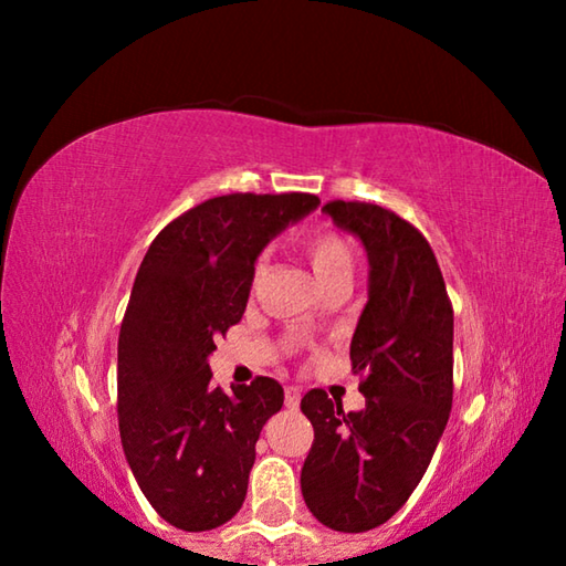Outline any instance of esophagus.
I'll return each instance as SVG.
<instances>
[{"instance_id":"esophagus-1","label":"esophagus","mask_w":566,"mask_h":566,"mask_svg":"<svg viewBox=\"0 0 566 566\" xmlns=\"http://www.w3.org/2000/svg\"><path fill=\"white\" fill-rule=\"evenodd\" d=\"M300 399H302L300 387H286V389H284V405L290 407V409L300 407Z\"/></svg>"}]
</instances>
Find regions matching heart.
Listing matches in <instances>:
<instances>
[{"mask_svg": "<svg viewBox=\"0 0 566 566\" xmlns=\"http://www.w3.org/2000/svg\"><path fill=\"white\" fill-rule=\"evenodd\" d=\"M304 254L312 264V272L317 276L319 286L339 276L354 274V252L337 232L317 229V232L304 237Z\"/></svg>", "mask_w": 566, "mask_h": 566, "instance_id": "1", "label": "heart"}]
</instances>
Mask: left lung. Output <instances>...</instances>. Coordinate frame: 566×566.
<instances>
[{"mask_svg": "<svg viewBox=\"0 0 566 566\" xmlns=\"http://www.w3.org/2000/svg\"><path fill=\"white\" fill-rule=\"evenodd\" d=\"M322 212L361 242L367 304L354 329L352 369L364 409L306 391L314 442L302 467L310 512L337 532H367L395 516L424 476L452 411L454 312L424 237L385 207L329 202Z\"/></svg>", "mask_w": 566, "mask_h": 566, "instance_id": "1", "label": "left lung"}]
</instances>
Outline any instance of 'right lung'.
Returning <instances> with one entry per match:
<instances>
[{"mask_svg": "<svg viewBox=\"0 0 566 566\" xmlns=\"http://www.w3.org/2000/svg\"><path fill=\"white\" fill-rule=\"evenodd\" d=\"M317 207L300 191L207 199L142 260L119 329V437L139 490L177 530H214L244 502L256 439L284 389L256 377L224 395L209 354L242 319L262 249Z\"/></svg>", "mask_w": 566, "mask_h": 566, "instance_id": "1", "label": "right lung"}]
</instances>
